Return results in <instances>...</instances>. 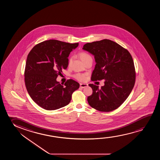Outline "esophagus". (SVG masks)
Instances as JSON below:
<instances>
[{"mask_svg":"<svg viewBox=\"0 0 160 160\" xmlns=\"http://www.w3.org/2000/svg\"><path fill=\"white\" fill-rule=\"evenodd\" d=\"M80 88H84L88 86V84H86V83H80Z\"/></svg>","mask_w":160,"mask_h":160,"instance_id":"obj_1","label":"esophagus"}]
</instances>
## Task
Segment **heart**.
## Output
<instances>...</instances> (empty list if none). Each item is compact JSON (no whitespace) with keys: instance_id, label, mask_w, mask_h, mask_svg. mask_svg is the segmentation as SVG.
<instances>
[{"instance_id":"b5f03b06","label":"heart","mask_w":160,"mask_h":160,"mask_svg":"<svg viewBox=\"0 0 160 160\" xmlns=\"http://www.w3.org/2000/svg\"><path fill=\"white\" fill-rule=\"evenodd\" d=\"M79 56L82 61L85 62L88 58H91V56L85 52H81L79 53ZM75 78L79 81H83L85 80L86 75L83 74H77L74 75Z\"/></svg>"}]
</instances>
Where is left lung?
Masks as SVG:
<instances>
[{
  "instance_id": "left-lung-1",
  "label": "left lung",
  "mask_w": 160,
  "mask_h": 160,
  "mask_svg": "<svg viewBox=\"0 0 160 160\" xmlns=\"http://www.w3.org/2000/svg\"><path fill=\"white\" fill-rule=\"evenodd\" d=\"M82 49L93 55L96 64L92 81L104 80L99 88L88 85L93 90L88 97L91 107L100 112H109L118 108L129 96L133 88L136 72L130 53L115 42L109 39L87 43Z\"/></svg>"
}]
</instances>
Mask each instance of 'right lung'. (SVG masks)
I'll return each mask as SVG.
<instances>
[{
    "label": "right lung",
    "mask_w": 160,
    "mask_h": 160,
    "mask_svg": "<svg viewBox=\"0 0 160 160\" xmlns=\"http://www.w3.org/2000/svg\"><path fill=\"white\" fill-rule=\"evenodd\" d=\"M79 43L70 44L49 40L36 45L29 53L24 71L27 90L40 107L54 110L70 103L72 95L80 85L72 79L64 85L56 80L68 66V56Z\"/></svg>",
    "instance_id": "obj_1"
}]
</instances>
